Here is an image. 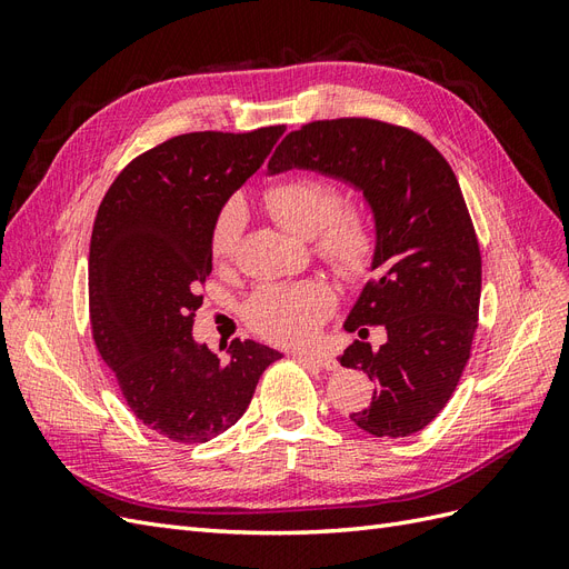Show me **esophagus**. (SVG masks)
Returning <instances> with one entry per match:
<instances>
[{
  "label": "esophagus",
  "instance_id": "obj_1",
  "mask_svg": "<svg viewBox=\"0 0 569 569\" xmlns=\"http://www.w3.org/2000/svg\"><path fill=\"white\" fill-rule=\"evenodd\" d=\"M297 356H299L301 360H311V363H316V366H320V368H325V370H337V368H339L337 360H335L332 356L322 353V351H299Z\"/></svg>",
  "mask_w": 569,
  "mask_h": 569
}]
</instances>
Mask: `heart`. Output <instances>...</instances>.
Here are the masks:
<instances>
[{
  "instance_id": "1",
  "label": "heart",
  "mask_w": 569,
  "mask_h": 569,
  "mask_svg": "<svg viewBox=\"0 0 569 569\" xmlns=\"http://www.w3.org/2000/svg\"><path fill=\"white\" fill-rule=\"evenodd\" d=\"M270 216L297 237H318L316 249L343 278L358 280L375 258V230L363 211H337L339 194L332 184L316 178H289L266 189ZM247 222L242 201H228L211 228V253L216 263L234 256ZM332 291L318 280L299 284L261 287L247 303V320L258 335L282 343L311 339L332 311Z\"/></svg>"
}]
</instances>
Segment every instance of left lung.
Here are the masks:
<instances>
[{"label":"left lung","mask_w":569,"mask_h":569,"mask_svg":"<svg viewBox=\"0 0 569 569\" xmlns=\"http://www.w3.org/2000/svg\"><path fill=\"white\" fill-rule=\"evenodd\" d=\"M295 168L351 187L372 216V280L343 327L363 337V325H382L387 341H353L339 356L377 382L351 420L375 437L416 435L449 403L477 330L481 258L453 170L425 137L370 118L291 130L268 176Z\"/></svg>","instance_id":"8db88e82"}]
</instances>
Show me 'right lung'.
Masks as SVG:
<instances>
[{
    "instance_id": "add662e5",
    "label": "right lung",
    "mask_w": 569,
    "mask_h": 569,
    "mask_svg": "<svg viewBox=\"0 0 569 569\" xmlns=\"http://www.w3.org/2000/svg\"><path fill=\"white\" fill-rule=\"evenodd\" d=\"M282 132L272 126L173 137L120 170L97 211L94 343L134 416L173 441L226 432L244 416L258 377L282 358L266 343L234 339L222 360L192 337L203 303L197 291L213 268V220Z\"/></svg>"
}]
</instances>
